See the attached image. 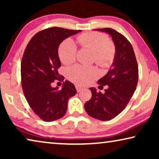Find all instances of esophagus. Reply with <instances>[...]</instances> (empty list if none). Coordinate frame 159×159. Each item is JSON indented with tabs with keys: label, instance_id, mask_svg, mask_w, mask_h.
<instances>
[{
	"label": "esophagus",
	"instance_id": "34e87169",
	"mask_svg": "<svg viewBox=\"0 0 159 159\" xmlns=\"http://www.w3.org/2000/svg\"><path fill=\"white\" fill-rule=\"evenodd\" d=\"M76 89H77V92H80V91H81L82 89H83V88H82V87H81V86H80V85H76Z\"/></svg>",
	"mask_w": 159,
	"mask_h": 159
}]
</instances>
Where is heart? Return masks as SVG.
<instances>
[{"instance_id": "heart-1", "label": "heart", "mask_w": 159, "mask_h": 159, "mask_svg": "<svg viewBox=\"0 0 159 159\" xmlns=\"http://www.w3.org/2000/svg\"><path fill=\"white\" fill-rule=\"evenodd\" d=\"M77 42L80 46L90 49L93 52L94 61L100 66H109L114 59L115 48L108 41V37L98 32H89L77 36ZM77 45L73 40L66 39L60 45L58 55L64 64H70L77 58ZM98 77V71L95 67L76 65L69 69L68 77L71 81L79 84H88Z\"/></svg>"}]
</instances>
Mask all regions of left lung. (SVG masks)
I'll return each instance as SVG.
<instances>
[{
    "label": "left lung",
    "instance_id": "1",
    "mask_svg": "<svg viewBox=\"0 0 159 159\" xmlns=\"http://www.w3.org/2000/svg\"><path fill=\"white\" fill-rule=\"evenodd\" d=\"M111 37L115 45V57L111 69L101 78L98 88L108 85L105 93L90 88L92 98L84 103L89 116L101 121H109L125 109L136 90L138 66L132 45L125 36L111 28L96 29Z\"/></svg>",
    "mask_w": 159,
    "mask_h": 159
}]
</instances>
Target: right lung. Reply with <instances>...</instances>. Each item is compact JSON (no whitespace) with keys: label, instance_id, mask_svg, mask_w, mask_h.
<instances>
[{"label":"right lung","instance_id":"right-lung-1","mask_svg":"<svg viewBox=\"0 0 159 159\" xmlns=\"http://www.w3.org/2000/svg\"><path fill=\"white\" fill-rule=\"evenodd\" d=\"M81 30L52 27L34 34L27 45L21 63V86L30 108L45 121L62 118L68 100L77 93L74 84L64 82L61 89L53 88L55 80H63L58 47L69 37Z\"/></svg>","mask_w":159,"mask_h":159}]
</instances>
